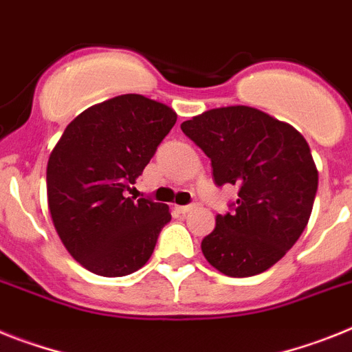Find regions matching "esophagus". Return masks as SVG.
Returning <instances> with one entry per match:
<instances>
[{"mask_svg": "<svg viewBox=\"0 0 352 352\" xmlns=\"http://www.w3.org/2000/svg\"><path fill=\"white\" fill-rule=\"evenodd\" d=\"M191 209H195V206H177V211L182 212V214H186V212H190Z\"/></svg>", "mask_w": 352, "mask_h": 352, "instance_id": "1", "label": "esophagus"}]
</instances>
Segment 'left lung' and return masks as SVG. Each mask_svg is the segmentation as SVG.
I'll list each match as a JSON object with an SVG mask.
<instances>
[{
    "mask_svg": "<svg viewBox=\"0 0 352 352\" xmlns=\"http://www.w3.org/2000/svg\"><path fill=\"white\" fill-rule=\"evenodd\" d=\"M211 159L218 186H238L234 209L217 214L202 240L209 265L229 277H250L276 265L311 217L318 171L299 131L259 109L231 105L181 125Z\"/></svg>",
    "mask_w": 352,
    "mask_h": 352,
    "instance_id": "1",
    "label": "left lung"
}]
</instances>
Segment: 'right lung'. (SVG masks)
Returning <instances> with one entry per match:
<instances>
[{"mask_svg":"<svg viewBox=\"0 0 352 352\" xmlns=\"http://www.w3.org/2000/svg\"><path fill=\"white\" fill-rule=\"evenodd\" d=\"M143 94L105 100L71 121L50 153L48 208L67 252L96 276L121 277L152 256L171 220L166 204L125 197L175 125Z\"/></svg>","mask_w":352,"mask_h":352,"instance_id":"right-lung-1","label":"right lung"}]
</instances>
